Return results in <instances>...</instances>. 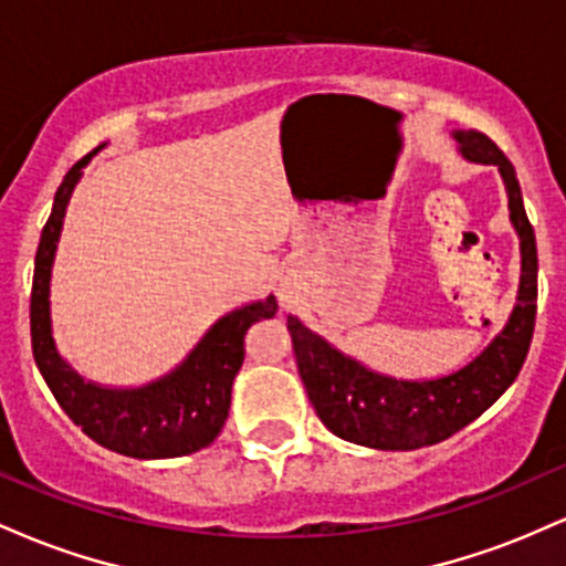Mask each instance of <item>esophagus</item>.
Instances as JSON below:
<instances>
[{
  "label": "esophagus",
  "instance_id": "obj_1",
  "mask_svg": "<svg viewBox=\"0 0 566 566\" xmlns=\"http://www.w3.org/2000/svg\"><path fill=\"white\" fill-rule=\"evenodd\" d=\"M282 303H284V305H287V303H290V295H282Z\"/></svg>",
  "mask_w": 566,
  "mask_h": 566
}]
</instances>
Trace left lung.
<instances>
[{
  "instance_id": "1",
  "label": "left lung",
  "mask_w": 566,
  "mask_h": 566,
  "mask_svg": "<svg viewBox=\"0 0 566 566\" xmlns=\"http://www.w3.org/2000/svg\"><path fill=\"white\" fill-rule=\"evenodd\" d=\"M460 154L479 165H495L509 191L511 223L522 247V276L509 324L476 359L437 380H396L350 359L287 316L297 373L316 415L335 437L373 450L407 452L439 444L490 409L516 380L532 343L537 314V247L524 212L516 170L503 151L476 129H454Z\"/></svg>"
}]
</instances>
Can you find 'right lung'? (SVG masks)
Here are the masks:
<instances>
[{
	"label": "right lung",
	"instance_id": "obj_1",
	"mask_svg": "<svg viewBox=\"0 0 566 566\" xmlns=\"http://www.w3.org/2000/svg\"><path fill=\"white\" fill-rule=\"evenodd\" d=\"M90 151L66 172L53 212L42 229L31 287V348L44 382L76 426L106 450L138 460L180 458L205 450L229 418L231 386L244 361V335L255 322L276 314V297L247 303L207 329L197 348L165 378L138 388H106L84 380L57 354L50 324V276L63 218Z\"/></svg>",
	"mask_w": 566,
	"mask_h": 566
}]
</instances>
